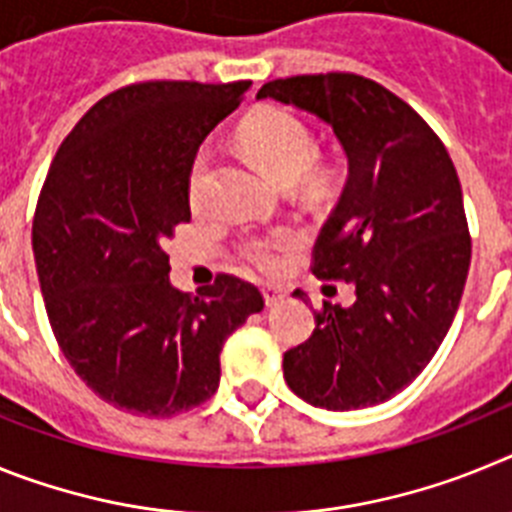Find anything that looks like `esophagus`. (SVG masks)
<instances>
[{
	"instance_id": "obj_1",
	"label": "esophagus",
	"mask_w": 512,
	"mask_h": 512,
	"mask_svg": "<svg viewBox=\"0 0 512 512\" xmlns=\"http://www.w3.org/2000/svg\"><path fill=\"white\" fill-rule=\"evenodd\" d=\"M261 295H264L266 307H274V305H279V302L284 300V292H282V289H277V287H264V289H261Z\"/></svg>"
}]
</instances>
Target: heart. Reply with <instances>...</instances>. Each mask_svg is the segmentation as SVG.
Wrapping results in <instances>:
<instances>
[{
  "instance_id": "heart-1",
  "label": "heart",
  "mask_w": 512,
  "mask_h": 512,
  "mask_svg": "<svg viewBox=\"0 0 512 512\" xmlns=\"http://www.w3.org/2000/svg\"><path fill=\"white\" fill-rule=\"evenodd\" d=\"M243 151L251 156V161L271 176L277 184H295L302 179L312 161V135L305 128V122L295 117L287 110H277V107H266V110L256 112L243 122L241 133H238ZM207 169H210V153L202 148L194 156L192 166H189V202L197 207L202 202V187H205ZM297 235L292 230H277L269 238H253L243 246V253L251 264L261 266V269H271L277 264V253L284 248L295 246Z\"/></svg>"
}]
</instances>
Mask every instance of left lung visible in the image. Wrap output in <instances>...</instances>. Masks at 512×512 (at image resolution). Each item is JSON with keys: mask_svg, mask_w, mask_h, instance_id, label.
<instances>
[{"mask_svg": "<svg viewBox=\"0 0 512 512\" xmlns=\"http://www.w3.org/2000/svg\"><path fill=\"white\" fill-rule=\"evenodd\" d=\"M256 99L323 120L348 161L312 274L343 279L356 300L323 302L312 336L284 354V379L323 410L387 402L433 359L467 282L472 241L454 164L410 104L364 76L277 79Z\"/></svg>", "mask_w": 512, "mask_h": 512, "instance_id": "obj_1", "label": "left lung"}]
</instances>
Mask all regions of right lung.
<instances>
[{"label":"right lung","mask_w":512,"mask_h":512,"mask_svg":"<svg viewBox=\"0 0 512 512\" xmlns=\"http://www.w3.org/2000/svg\"><path fill=\"white\" fill-rule=\"evenodd\" d=\"M251 81H146L99 99L53 158L33 253L63 356L94 395L171 418L215 395L225 338L264 310L253 284L220 274L171 287L164 243L189 223V166Z\"/></svg>","instance_id":"1"}]
</instances>
